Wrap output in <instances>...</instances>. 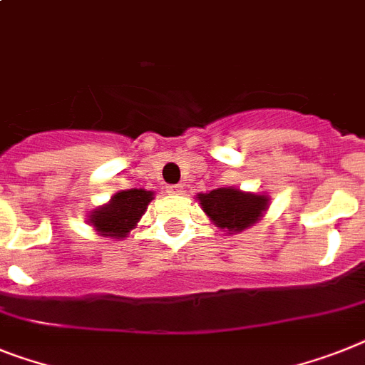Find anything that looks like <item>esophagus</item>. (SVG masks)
<instances>
[{
  "instance_id": "34e87169",
  "label": "esophagus",
  "mask_w": 365,
  "mask_h": 365,
  "mask_svg": "<svg viewBox=\"0 0 365 365\" xmlns=\"http://www.w3.org/2000/svg\"><path fill=\"white\" fill-rule=\"evenodd\" d=\"M185 192V186L182 185H171L168 186V194H173V195H180Z\"/></svg>"
}]
</instances>
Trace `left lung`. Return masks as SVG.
I'll return each mask as SVG.
<instances>
[{
  "instance_id": "left-lung-1",
  "label": "left lung",
  "mask_w": 365,
  "mask_h": 365,
  "mask_svg": "<svg viewBox=\"0 0 365 365\" xmlns=\"http://www.w3.org/2000/svg\"><path fill=\"white\" fill-rule=\"evenodd\" d=\"M195 200L209 220L225 233L235 235L246 231L263 218L269 210L270 197L267 194L244 192L235 186L210 190L207 194H197Z\"/></svg>"
}]
</instances>
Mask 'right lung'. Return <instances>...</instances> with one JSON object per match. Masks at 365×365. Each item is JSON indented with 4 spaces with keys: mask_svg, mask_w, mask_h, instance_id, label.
<instances>
[{
    "mask_svg": "<svg viewBox=\"0 0 365 365\" xmlns=\"http://www.w3.org/2000/svg\"><path fill=\"white\" fill-rule=\"evenodd\" d=\"M153 200H155V192L150 190H121L115 195H111L108 203L91 210L87 216V222L93 225L96 235L123 240L138 225Z\"/></svg>",
    "mask_w": 365,
    "mask_h": 365,
    "instance_id": "obj_1",
    "label": "right lung"
}]
</instances>
